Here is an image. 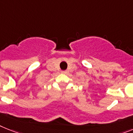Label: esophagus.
I'll return each mask as SVG.
<instances>
[{"mask_svg": "<svg viewBox=\"0 0 133 133\" xmlns=\"http://www.w3.org/2000/svg\"><path fill=\"white\" fill-rule=\"evenodd\" d=\"M62 74H65V75H68L69 74V71H62Z\"/></svg>", "mask_w": 133, "mask_h": 133, "instance_id": "34e87169", "label": "esophagus"}]
</instances>
